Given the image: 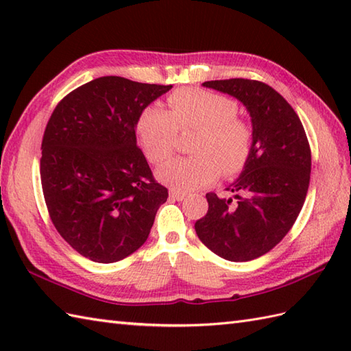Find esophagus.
I'll list each match as a JSON object with an SVG mask.
<instances>
[{"label":"esophagus","instance_id":"esophagus-1","mask_svg":"<svg viewBox=\"0 0 351 351\" xmlns=\"http://www.w3.org/2000/svg\"><path fill=\"white\" fill-rule=\"evenodd\" d=\"M170 196L176 199V200H184L185 197H187V193H182V191H178V190H171L170 191Z\"/></svg>","mask_w":351,"mask_h":351}]
</instances>
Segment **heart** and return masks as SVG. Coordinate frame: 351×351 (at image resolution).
<instances>
[{"label":"heart","mask_w":351,"mask_h":351,"mask_svg":"<svg viewBox=\"0 0 351 351\" xmlns=\"http://www.w3.org/2000/svg\"><path fill=\"white\" fill-rule=\"evenodd\" d=\"M169 110L147 106L138 117L141 147L152 162L167 161L175 152L178 130L200 128L191 146L196 154L175 160L158 170V180L178 191H193L217 180L220 171L230 176L247 162L252 130L237 116L238 106L225 95L204 88H180L169 96Z\"/></svg>","instance_id":"1"}]
</instances>
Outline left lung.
I'll list each match as a JSON object with an SVG mask.
<instances>
[{
  "label": "left lung",
  "mask_w": 351,
  "mask_h": 351,
  "mask_svg": "<svg viewBox=\"0 0 351 351\" xmlns=\"http://www.w3.org/2000/svg\"><path fill=\"white\" fill-rule=\"evenodd\" d=\"M204 87L234 96L252 121V151L240 176L223 199L206 193L208 213L195 223L208 249L244 263L280 243L299 217L311 180V149L293 107L261 81H205Z\"/></svg>",
  "instance_id": "1"
}]
</instances>
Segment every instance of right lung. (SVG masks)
<instances>
[{
	"label": "right lung",
	"mask_w": 351,
	"mask_h": 351,
	"mask_svg": "<svg viewBox=\"0 0 351 351\" xmlns=\"http://www.w3.org/2000/svg\"><path fill=\"white\" fill-rule=\"evenodd\" d=\"M171 86L101 77L58 102L42 140L40 180L64 241L95 263H117L147 240L167 189L137 146L138 117Z\"/></svg>",
	"instance_id": "1"
}]
</instances>
